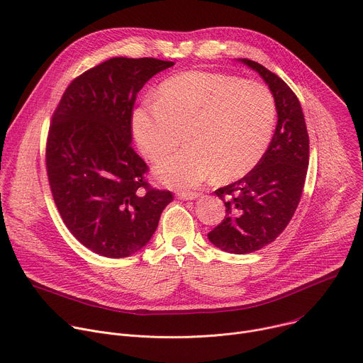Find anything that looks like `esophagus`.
Segmentation results:
<instances>
[{"label":"esophagus","instance_id":"34e87169","mask_svg":"<svg viewBox=\"0 0 363 363\" xmlns=\"http://www.w3.org/2000/svg\"><path fill=\"white\" fill-rule=\"evenodd\" d=\"M177 196H178V199H182V201H191V199L199 198V194L198 192H178Z\"/></svg>","mask_w":363,"mask_h":363}]
</instances>
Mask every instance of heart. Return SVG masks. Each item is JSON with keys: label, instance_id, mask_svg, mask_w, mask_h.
Segmentation results:
<instances>
[{"label": "heart", "instance_id": "obj_1", "mask_svg": "<svg viewBox=\"0 0 363 363\" xmlns=\"http://www.w3.org/2000/svg\"><path fill=\"white\" fill-rule=\"evenodd\" d=\"M276 123V101L257 82L186 72L165 80L157 100L143 101L132 116L133 135L143 155L160 161L181 142L186 147L155 167L161 184L186 189L208 181L240 178L262 160Z\"/></svg>", "mask_w": 363, "mask_h": 363}]
</instances>
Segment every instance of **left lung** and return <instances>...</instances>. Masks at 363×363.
I'll return each mask as SVG.
<instances>
[{
  "mask_svg": "<svg viewBox=\"0 0 363 363\" xmlns=\"http://www.w3.org/2000/svg\"><path fill=\"white\" fill-rule=\"evenodd\" d=\"M238 62L257 72L269 86L277 125L258 164L244 178L214 192L225 203V218L208 240L223 251L247 254L274 241L290 223L307 174L308 135L291 89L264 66L248 59Z\"/></svg>",
  "mask_w": 363,
  "mask_h": 363,
  "instance_id": "obj_1",
  "label": "left lung"
}]
</instances>
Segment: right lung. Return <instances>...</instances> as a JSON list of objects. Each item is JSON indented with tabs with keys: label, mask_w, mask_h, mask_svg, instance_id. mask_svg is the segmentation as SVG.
I'll return each mask as SVG.
<instances>
[{
	"label": "right lung",
	"mask_w": 363,
	"mask_h": 363,
	"mask_svg": "<svg viewBox=\"0 0 363 363\" xmlns=\"http://www.w3.org/2000/svg\"><path fill=\"white\" fill-rule=\"evenodd\" d=\"M174 62L113 57L66 89L51 119L45 164L57 210L93 252L129 257L157 231L169 191L149 186L146 164L132 147L138 93Z\"/></svg>",
	"instance_id": "obj_1"
}]
</instances>
